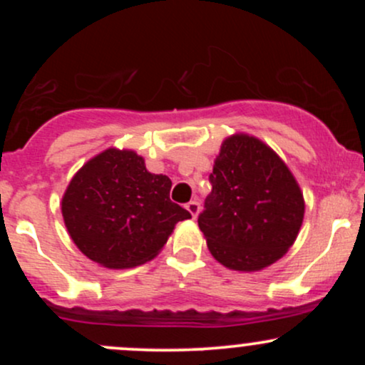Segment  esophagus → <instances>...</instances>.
Returning <instances> with one entry per match:
<instances>
[{"label":"esophagus","mask_w":365,"mask_h":365,"mask_svg":"<svg viewBox=\"0 0 365 365\" xmlns=\"http://www.w3.org/2000/svg\"><path fill=\"white\" fill-rule=\"evenodd\" d=\"M185 207H187V211L192 215V217H197V215H199V211H200L199 200H190Z\"/></svg>","instance_id":"34e87169"}]
</instances>
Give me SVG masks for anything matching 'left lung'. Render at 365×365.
<instances>
[{"label":"left lung","mask_w":365,"mask_h":365,"mask_svg":"<svg viewBox=\"0 0 365 365\" xmlns=\"http://www.w3.org/2000/svg\"><path fill=\"white\" fill-rule=\"evenodd\" d=\"M199 228L212 257L235 271L282 259L304 221V195L283 159L245 133L225 139L209 175Z\"/></svg>","instance_id":"left-lung-1"}]
</instances>
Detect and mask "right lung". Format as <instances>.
I'll list each match as a JSON object with an SVG mask.
<instances>
[{
	"label": "right lung",
	"instance_id": "1",
	"mask_svg": "<svg viewBox=\"0 0 365 365\" xmlns=\"http://www.w3.org/2000/svg\"><path fill=\"white\" fill-rule=\"evenodd\" d=\"M171 180L145 170L133 150L106 149L75 173L61 200L73 244L111 269L135 267L158 255L190 212L170 200Z\"/></svg>",
	"mask_w": 365,
	"mask_h": 365
}]
</instances>
